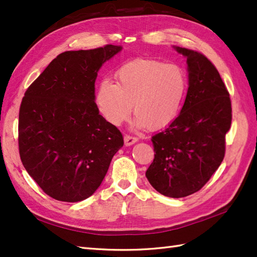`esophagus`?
<instances>
[{
	"instance_id": "34e87169",
	"label": "esophagus",
	"mask_w": 257,
	"mask_h": 257,
	"mask_svg": "<svg viewBox=\"0 0 257 257\" xmlns=\"http://www.w3.org/2000/svg\"><path fill=\"white\" fill-rule=\"evenodd\" d=\"M124 140V145L125 146H132L134 144H136L138 141V139L136 137H133V136H129V135H125L123 137Z\"/></svg>"
}]
</instances>
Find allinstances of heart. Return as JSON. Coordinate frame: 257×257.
I'll return each mask as SVG.
<instances>
[{"label":"heart","mask_w":257,"mask_h":257,"mask_svg":"<svg viewBox=\"0 0 257 257\" xmlns=\"http://www.w3.org/2000/svg\"><path fill=\"white\" fill-rule=\"evenodd\" d=\"M116 84L103 79L96 90V105L112 125H120L133 110L137 128L151 130L172 123L181 110L188 88L184 70L155 59H135L122 65Z\"/></svg>","instance_id":"1"}]
</instances>
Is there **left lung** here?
<instances>
[{"label": "left lung", "mask_w": 257, "mask_h": 257, "mask_svg": "<svg viewBox=\"0 0 257 257\" xmlns=\"http://www.w3.org/2000/svg\"><path fill=\"white\" fill-rule=\"evenodd\" d=\"M173 47L187 58L188 92L177 119L152 137L156 155L146 177L159 193L184 198L203 187L223 161L232 107L214 65L201 53Z\"/></svg>", "instance_id": "obj_1"}]
</instances>
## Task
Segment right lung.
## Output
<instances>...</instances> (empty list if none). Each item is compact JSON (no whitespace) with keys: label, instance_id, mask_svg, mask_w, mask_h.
<instances>
[{"label":"right lung","instance_id":"obj_1","mask_svg":"<svg viewBox=\"0 0 257 257\" xmlns=\"http://www.w3.org/2000/svg\"><path fill=\"white\" fill-rule=\"evenodd\" d=\"M121 50L106 45L64 52L25 91L19 116L21 160L53 199L89 198L123 146L121 133L95 102L98 70Z\"/></svg>","mask_w":257,"mask_h":257}]
</instances>
